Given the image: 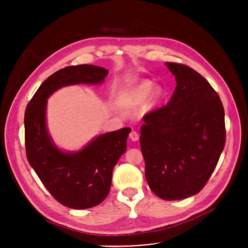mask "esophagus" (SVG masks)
I'll list each match as a JSON object with an SVG mask.
<instances>
[{"label": "esophagus", "instance_id": "34e87169", "mask_svg": "<svg viewBox=\"0 0 248 248\" xmlns=\"http://www.w3.org/2000/svg\"><path fill=\"white\" fill-rule=\"evenodd\" d=\"M129 138H130L132 141H137L138 138H139V135H138V133H137L135 130H132V131L129 133Z\"/></svg>", "mask_w": 248, "mask_h": 248}]
</instances>
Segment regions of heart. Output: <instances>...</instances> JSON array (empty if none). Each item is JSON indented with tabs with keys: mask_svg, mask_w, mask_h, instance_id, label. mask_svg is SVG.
<instances>
[{
	"mask_svg": "<svg viewBox=\"0 0 248 248\" xmlns=\"http://www.w3.org/2000/svg\"><path fill=\"white\" fill-rule=\"evenodd\" d=\"M153 85L150 82H145L137 86L133 91H131L128 95H126L124 99V103L126 105H139L143 103L149 94L151 93ZM162 94L161 89H156L153 93V98L158 99Z\"/></svg>",
	"mask_w": 248,
	"mask_h": 248,
	"instance_id": "obj_1",
	"label": "heart"
}]
</instances>
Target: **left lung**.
<instances>
[{
	"mask_svg": "<svg viewBox=\"0 0 248 248\" xmlns=\"http://www.w3.org/2000/svg\"><path fill=\"white\" fill-rule=\"evenodd\" d=\"M174 76L170 102L143 117L140 147L150 189L164 200L198 193L214 171L226 142L218 93L191 67L166 62Z\"/></svg>",
	"mask_w": 248,
	"mask_h": 248,
	"instance_id": "1",
	"label": "left lung"
}]
</instances>
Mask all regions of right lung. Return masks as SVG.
Returning a JSON list of instances; mask_svg holds the SVG:
<instances>
[{"instance_id":"add662e5","label":"right lung","mask_w":248,"mask_h":248,"mask_svg":"<svg viewBox=\"0 0 248 248\" xmlns=\"http://www.w3.org/2000/svg\"><path fill=\"white\" fill-rule=\"evenodd\" d=\"M108 74V69L92 64L62 68L40 85L25 110L27 160L53 197L68 208H91L107 197L130 128L100 134L81 150L64 152L54 143L47 128V99L64 86L103 83Z\"/></svg>"}]
</instances>
